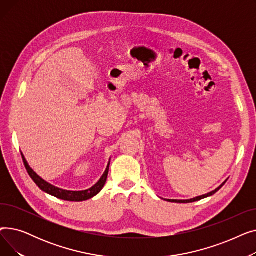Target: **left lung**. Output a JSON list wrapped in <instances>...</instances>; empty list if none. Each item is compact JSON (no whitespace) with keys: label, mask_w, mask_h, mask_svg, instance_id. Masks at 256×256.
<instances>
[{"label":"left lung","mask_w":256,"mask_h":256,"mask_svg":"<svg viewBox=\"0 0 256 256\" xmlns=\"http://www.w3.org/2000/svg\"><path fill=\"white\" fill-rule=\"evenodd\" d=\"M227 182V180L224 182H222L217 189H214V191H212V192H210V193H208V194H204V195H201V196H197V197H195V198H191V199H167V201H169V202H176V204H190V202H194V201H198V200H201V199H204V198H206V197H210V196H212V195H214V193L216 192H218L221 188L225 184V182Z\"/></svg>","instance_id":"1"}]
</instances>
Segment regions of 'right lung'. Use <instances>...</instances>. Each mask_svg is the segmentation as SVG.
Here are the masks:
<instances>
[{"label": "right lung", "mask_w": 256, "mask_h": 256, "mask_svg": "<svg viewBox=\"0 0 256 256\" xmlns=\"http://www.w3.org/2000/svg\"><path fill=\"white\" fill-rule=\"evenodd\" d=\"M22 156L24 167H26V171H28L30 178L38 186L40 190L54 196V197H57L59 199L66 200V201H76V202H78V201L88 200L96 195H98L102 191V189L106 182L108 173H109V167H110V160H109V163H108V166H106L104 174L102 176V178L96 184L92 186L90 189L84 190V191H68V190H63V189H60V188H58V186H52L50 182H46L44 178H40L38 174L30 167V165L28 164V162H26V160L22 152Z\"/></svg>", "instance_id": "right-lung-1"}]
</instances>
